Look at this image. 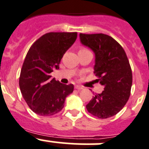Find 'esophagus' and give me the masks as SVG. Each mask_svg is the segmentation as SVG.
<instances>
[{
	"mask_svg": "<svg viewBox=\"0 0 149 149\" xmlns=\"http://www.w3.org/2000/svg\"><path fill=\"white\" fill-rule=\"evenodd\" d=\"M75 88L77 90H81V89H82L83 88H82L81 86H79V85H77V86H75Z\"/></svg>",
	"mask_w": 149,
	"mask_h": 149,
	"instance_id": "obj_1",
	"label": "esophagus"
}]
</instances>
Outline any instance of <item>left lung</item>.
Returning <instances> with one entry per match:
<instances>
[{"instance_id": "8db88e82", "label": "left lung", "mask_w": 149, "mask_h": 149, "mask_svg": "<svg viewBox=\"0 0 149 149\" xmlns=\"http://www.w3.org/2000/svg\"><path fill=\"white\" fill-rule=\"evenodd\" d=\"M82 45L95 54L94 72L104 86L101 94H94L86 105L98 118L117 114L128 101L132 87V70L123 48L112 37L104 34H79Z\"/></svg>"}]
</instances>
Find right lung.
Instances as JSON below:
<instances>
[{
	"label": "right lung",
	"mask_w": 149,
	"mask_h": 149,
	"mask_svg": "<svg viewBox=\"0 0 149 149\" xmlns=\"http://www.w3.org/2000/svg\"><path fill=\"white\" fill-rule=\"evenodd\" d=\"M77 32H50L42 36L29 50L19 77L22 97L36 114L50 117L63 109L65 99L73 91L72 84H62L50 73L58 70L66 51L72 45Z\"/></svg>",
	"instance_id": "1"
}]
</instances>
